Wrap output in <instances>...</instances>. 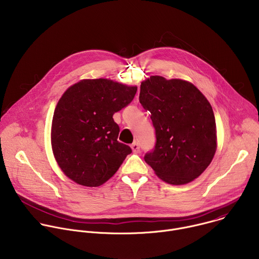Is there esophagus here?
Returning <instances> with one entry per match:
<instances>
[{
    "instance_id": "1",
    "label": "esophagus",
    "mask_w": 259,
    "mask_h": 259,
    "mask_svg": "<svg viewBox=\"0 0 259 259\" xmlns=\"http://www.w3.org/2000/svg\"><path fill=\"white\" fill-rule=\"evenodd\" d=\"M131 149H132V151H133V153H135V154H137V153H139V151H140V146H139V144H138V142H133L132 144H131Z\"/></svg>"
}]
</instances>
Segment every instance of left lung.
<instances>
[{"mask_svg": "<svg viewBox=\"0 0 259 259\" xmlns=\"http://www.w3.org/2000/svg\"><path fill=\"white\" fill-rule=\"evenodd\" d=\"M139 102L156 131L155 147L144 161L170 184H184L200 176L216 151L212 106L191 83L152 76L140 85Z\"/></svg>", "mask_w": 259, "mask_h": 259, "instance_id": "8db88e82", "label": "left lung"}]
</instances>
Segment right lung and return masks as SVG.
I'll return each mask as SVG.
<instances>
[{
  "instance_id": "1",
  "label": "right lung",
  "mask_w": 259,
  "mask_h": 259,
  "mask_svg": "<svg viewBox=\"0 0 259 259\" xmlns=\"http://www.w3.org/2000/svg\"><path fill=\"white\" fill-rule=\"evenodd\" d=\"M137 87L107 79L83 80L69 87L53 115L51 142L64 174L85 187H98L112 177L131 147L118 141L113 116L134 98Z\"/></svg>"
}]
</instances>
